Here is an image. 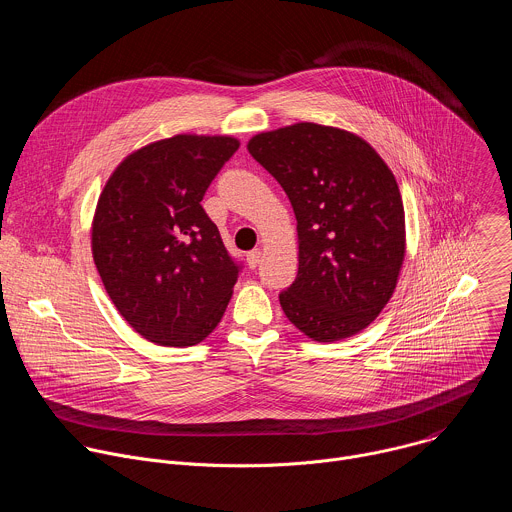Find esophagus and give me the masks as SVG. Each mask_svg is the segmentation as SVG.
I'll use <instances>...</instances> for the list:
<instances>
[{
    "mask_svg": "<svg viewBox=\"0 0 512 512\" xmlns=\"http://www.w3.org/2000/svg\"><path fill=\"white\" fill-rule=\"evenodd\" d=\"M259 261H261V251H259V249H253V251L247 253V265H249L251 269H255V267L259 265Z\"/></svg>",
    "mask_w": 512,
    "mask_h": 512,
    "instance_id": "obj_1",
    "label": "esophagus"
}]
</instances>
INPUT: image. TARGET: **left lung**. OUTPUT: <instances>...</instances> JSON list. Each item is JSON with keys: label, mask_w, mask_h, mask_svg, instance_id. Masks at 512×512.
Returning a JSON list of instances; mask_svg holds the SVG:
<instances>
[{"label": "left lung", "mask_w": 512, "mask_h": 512, "mask_svg": "<svg viewBox=\"0 0 512 512\" xmlns=\"http://www.w3.org/2000/svg\"><path fill=\"white\" fill-rule=\"evenodd\" d=\"M298 221V277L279 294L287 320L318 342L367 328L391 300L405 257L397 180L362 137L296 123L251 137Z\"/></svg>", "instance_id": "left-lung-1"}]
</instances>
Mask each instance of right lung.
<instances>
[{
    "label": "right lung",
    "mask_w": 512,
    "mask_h": 512,
    "mask_svg": "<svg viewBox=\"0 0 512 512\" xmlns=\"http://www.w3.org/2000/svg\"><path fill=\"white\" fill-rule=\"evenodd\" d=\"M239 150L229 135H174L129 154L93 218V259L127 324L160 346H194L221 322L237 263L202 208Z\"/></svg>",
    "instance_id": "add662e5"
}]
</instances>
